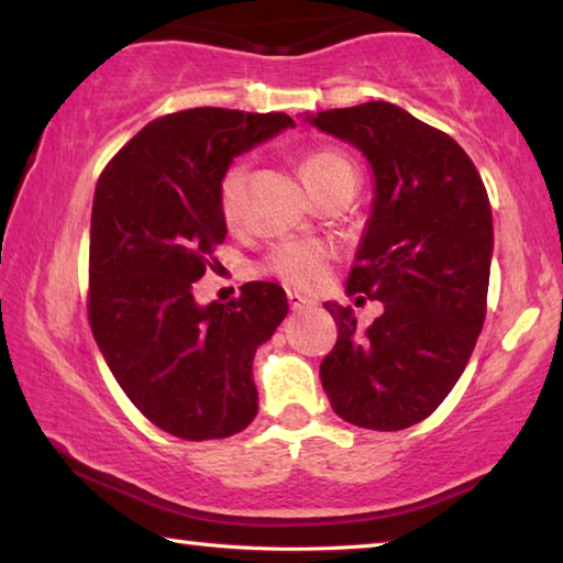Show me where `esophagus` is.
<instances>
[{"mask_svg": "<svg viewBox=\"0 0 563 563\" xmlns=\"http://www.w3.org/2000/svg\"><path fill=\"white\" fill-rule=\"evenodd\" d=\"M287 299H289L291 311H301V309L311 307V299H307L305 294H299V291H287Z\"/></svg>", "mask_w": 563, "mask_h": 563, "instance_id": "1", "label": "esophagus"}]
</instances>
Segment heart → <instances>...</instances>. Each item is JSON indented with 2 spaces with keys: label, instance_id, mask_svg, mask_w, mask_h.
Returning <instances> with one entry per match:
<instances>
[{
  "label": "heart",
  "instance_id": "1",
  "mask_svg": "<svg viewBox=\"0 0 563 563\" xmlns=\"http://www.w3.org/2000/svg\"><path fill=\"white\" fill-rule=\"evenodd\" d=\"M347 168H352V163L344 158L342 153L334 151H314L307 153L305 158L299 161V173L311 194H314L327 178H332L334 173ZM246 173L249 170L244 163H231L219 180V206L223 219L229 223H236L241 219V213H244ZM327 258H330V252H327V246L319 244V241L291 239L282 241L279 246L272 249V254L266 256L264 269L279 276L282 282L291 284V287L311 289L324 279Z\"/></svg>",
  "mask_w": 563,
  "mask_h": 563
}]
</instances>
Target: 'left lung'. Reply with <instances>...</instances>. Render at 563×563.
I'll list each match as a JSON object with an SVG mask.
<instances>
[{"label":"left lung","instance_id":"obj_1","mask_svg":"<svg viewBox=\"0 0 563 563\" xmlns=\"http://www.w3.org/2000/svg\"><path fill=\"white\" fill-rule=\"evenodd\" d=\"M365 155L375 198L347 294L385 311L360 330L327 301L336 344L319 377L332 410L367 430H402L445 400L486 319L493 216L486 186L451 135L393 102L305 118Z\"/></svg>","mask_w":563,"mask_h":563}]
</instances>
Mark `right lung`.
Here are the masks:
<instances>
[{
	"instance_id": "right-lung-1",
	"label": "right lung",
	"mask_w": 563,
	"mask_h": 563,
	"mask_svg": "<svg viewBox=\"0 0 563 563\" xmlns=\"http://www.w3.org/2000/svg\"><path fill=\"white\" fill-rule=\"evenodd\" d=\"M284 128H294L284 112H170L133 135L95 186V342L135 408L176 438H229L258 412L254 354L287 317V294L249 282L229 305L201 307L194 282L227 236L223 170Z\"/></svg>"
}]
</instances>
